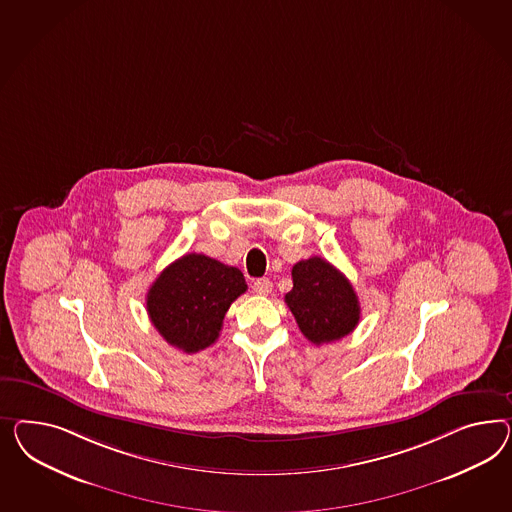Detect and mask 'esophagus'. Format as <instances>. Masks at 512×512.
Listing matches in <instances>:
<instances>
[{
	"instance_id": "34e87169",
	"label": "esophagus",
	"mask_w": 512,
	"mask_h": 512,
	"mask_svg": "<svg viewBox=\"0 0 512 512\" xmlns=\"http://www.w3.org/2000/svg\"><path fill=\"white\" fill-rule=\"evenodd\" d=\"M251 289H253L255 294H259V296H268V294L272 292V281L266 279V277H263V279H255Z\"/></svg>"
}]
</instances>
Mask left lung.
I'll return each mask as SVG.
<instances>
[{
  "label": "left lung",
  "mask_w": 512,
  "mask_h": 512,
  "mask_svg": "<svg viewBox=\"0 0 512 512\" xmlns=\"http://www.w3.org/2000/svg\"><path fill=\"white\" fill-rule=\"evenodd\" d=\"M285 302L300 332L313 343L339 341L360 322V302L354 287L333 264L320 257L292 266V291Z\"/></svg>",
  "instance_id": "left-lung-1"
}]
</instances>
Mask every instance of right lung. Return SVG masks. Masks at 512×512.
Masks as SVG:
<instances>
[{
    "label": "right lung",
    "instance_id": "add662e5",
    "mask_svg": "<svg viewBox=\"0 0 512 512\" xmlns=\"http://www.w3.org/2000/svg\"><path fill=\"white\" fill-rule=\"evenodd\" d=\"M246 291L235 266L188 253L156 277L147 292V313L169 345L194 354L220 337L227 309Z\"/></svg>",
    "mask_w": 512,
    "mask_h": 512
}]
</instances>
